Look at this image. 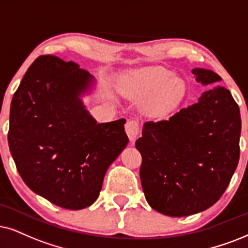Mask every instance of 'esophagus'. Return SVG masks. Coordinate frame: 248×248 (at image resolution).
Wrapping results in <instances>:
<instances>
[{
	"mask_svg": "<svg viewBox=\"0 0 248 248\" xmlns=\"http://www.w3.org/2000/svg\"><path fill=\"white\" fill-rule=\"evenodd\" d=\"M124 129H126V133L128 135V137H129L130 142H135V140H136V137L139 136L140 134L139 121L130 119V120L127 121L126 126H124Z\"/></svg>",
	"mask_w": 248,
	"mask_h": 248,
	"instance_id": "esophagus-1",
	"label": "esophagus"
}]
</instances>
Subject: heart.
Listing matches in <instances>:
<instances>
[{
  "label": "heart",
  "mask_w": 248,
  "mask_h": 248,
  "mask_svg": "<svg viewBox=\"0 0 248 248\" xmlns=\"http://www.w3.org/2000/svg\"><path fill=\"white\" fill-rule=\"evenodd\" d=\"M171 72L155 66L140 70L127 81L126 93L133 98L152 97L149 108L153 113L165 114L176 105L184 93V83L178 78H170Z\"/></svg>",
  "instance_id": "heart-1"
}]
</instances>
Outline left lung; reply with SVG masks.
Masks as SVG:
<instances>
[{"label": "left lung", "mask_w": 248, "mask_h": 248, "mask_svg": "<svg viewBox=\"0 0 248 248\" xmlns=\"http://www.w3.org/2000/svg\"><path fill=\"white\" fill-rule=\"evenodd\" d=\"M197 81H221L213 71L194 68ZM239 106L224 87L168 120L144 124L136 149L142 155L140 183L145 199L164 215L181 217L211 207L227 190L239 161Z\"/></svg>", "instance_id": "8db88e82"}]
</instances>
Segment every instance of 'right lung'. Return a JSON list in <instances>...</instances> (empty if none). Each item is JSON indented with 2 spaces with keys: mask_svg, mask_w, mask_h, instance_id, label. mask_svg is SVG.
Masks as SVG:
<instances>
[{
  "mask_svg": "<svg viewBox=\"0 0 248 248\" xmlns=\"http://www.w3.org/2000/svg\"><path fill=\"white\" fill-rule=\"evenodd\" d=\"M93 78L73 62L36 58L16 90L8 142L31 190L66 209L93 205L105 173L129 142L124 119L97 124L80 96Z\"/></svg>",
  "mask_w": 248,
  "mask_h": 248,
  "instance_id": "1",
  "label": "right lung"
}]
</instances>
